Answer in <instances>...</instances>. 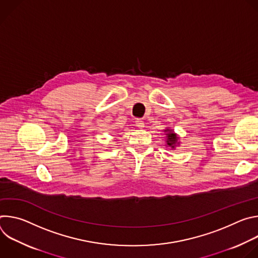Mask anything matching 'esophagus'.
Instances as JSON below:
<instances>
[{"label":"esophagus","mask_w":258,"mask_h":258,"mask_svg":"<svg viewBox=\"0 0 258 258\" xmlns=\"http://www.w3.org/2000/svg\"><path fill=\"white\" fill-rule=\"evenodd\" d=\"M136 125H137L139 128H143V127L145 126L144 121L141 120V119H137V120H136Z\"/></svg>","instance_id":"obj_1"}]
</instances>
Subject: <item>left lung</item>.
Segmentation results:
<instances>
[{"label":"left lung","instance_id":"obj_1","mask_svg":"<svg viewBox=\"0 0 258 258\" xmlns=\"http://www.w3.org/2000/svg\"><path fill=\"white\" fill-rule=\"evenodd\" d=\"M164 132H166V144H167V146L171 147V148L173 149L176 145L179 144V143L177 142L178 137L176 136V134H174V133H173L171 130H169V128H166Z\"/></svg>","mask_w":258,"mask_h":258}]
</instances>
